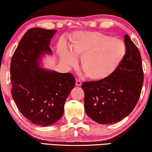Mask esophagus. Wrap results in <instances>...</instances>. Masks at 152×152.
Wrapping results in <instances>:
<instances>
[{
  "label": "esophagus",
  "mask_w": 152,
  "mask_h": 152,
  "mask_svg": "<svg viewBox=\"0 0 152 152\" xmlns=\"http://www.w3.org/2000/svg\"><path fill=\"white\" fill-rule=\"evenodd\" d=\"M76 86H81V81L79 80V79H76Z\"/></svg>",
  "instance_id": "1"
}]
</instances>
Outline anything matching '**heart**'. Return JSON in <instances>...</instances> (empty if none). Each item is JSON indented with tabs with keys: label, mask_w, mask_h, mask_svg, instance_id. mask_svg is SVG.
<instances>
[{
	"label": "heart",
	"mask_w": 152,
	"mask_h": 152,
	"mask_svg": "<svg viewBox=\"0 0 152 152\" xmlns=\"http://www.w3.org/2000/svg\"><path fill=\"white\" fill-rule=\"evenodd\" d=\"M66 50H60L61 62L73 66L81 58V67L86 76L100 80L113 73L126 54V45L119 39L99 32H81L74 36Z\"/></svg>",
	"instance_id": "heart-1"
}]
</instances>
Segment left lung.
<instances>
[{
    "instance_id": "left-lung-1",
    "label": "left lung",
    "mask_w": 152,
    "mask_h": 152,
    "mask_svg": "<svg viewBox=\"0 0 152 152\" xmlns=\"http://www.w3.org/2000/svg\"><path fill=\"white\" fill-rule=\"evenodd\" d=\"M126 54L113 73L99 81L84 82V107L88 116L101 124L120 122L138 102L143 84L141 57L128 34Z\"/></svg>"
}]
</instances>
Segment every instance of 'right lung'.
<instances>
[{
  "instance_id": "obj_1",
  "label": "right lung",
  "mask_w": 152,
  "mask_h": 152,
  "mask_svg": "<svg viewBox=\"0 0 152 152\" xmlns=\"http://www.w3.org/2000/svg\"><path fill=\"white\" fill-rule=\"evenodd\" d=\"M56 30L30 28L24 34L11 58V94L19 111L31 123L48 126L64 113V105L75 85L70 73H60L39 67Z\"/></svg>"
}]
</instances>
